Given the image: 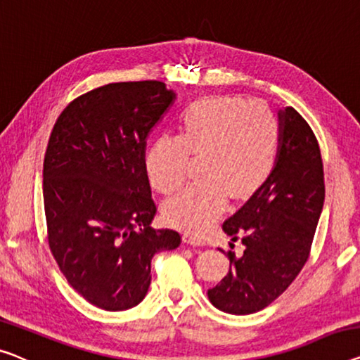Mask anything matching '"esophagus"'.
<instances>
[{"mask_svg":"<svg viewBox=\"0 0 360 360\" xmlns=\"http://www.w3.org/2000/svg\"><path fill=\"white\" fill-rule=\"evenodd\" d=\"M184 243L192 244V245H202L203 240L195 238V236H192V234H189V233H186V234H184Z\"/></svg>","mask_w":360,"mask_h":360,"instance_id":"34e87169","label":"esophagus"}]
</instances>
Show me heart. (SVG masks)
Listing matches in <instances>:
<instances>
[{"mask_svg":"<svg viewBox=\"0 0 360 360\" xmlns=\"http://www.w3.org/2000/svg\"><path fill=\"white\" fill-rule=\"evenodd\" d=\"M280 152V124L268 106L238 95L192 101L179 115L178 136L155 139L146 155L153 189L173 194L186 179L189 160L200 162L198 184L166 202L163 217L173 226L198 233L226 205L245 200L270 179Z\"/></svg>","mask_w":360,"mask_h":360,"instance_id":"heart-1","label":"heart"}]
</instances>
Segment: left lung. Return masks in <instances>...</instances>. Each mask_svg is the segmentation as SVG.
<instances>
[{
    "label": "left lung",
    "mask_w": 360,
    "mask_h": 360,
    "mask_svg": "<svg viewBox=\"0 0 360 360\" xmlns=\"http://www.w3.org/2000/svg\"><path fill=\"white\" fill-rule=\"evenodd\" d=\"M278 117L280 152L270 179L223 223L233 243L244 245L243 254L228 252V275L207 292L214 307L226 314L259 312L291 286L309 260L323 208L317 137L292 106Z\"/></svg>",
    "instance_id": "left-lung-1"
}]
</instances>
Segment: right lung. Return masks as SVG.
<instances>
[{"instance_id": "add662e5", "label": "right lung", "mask_w": 360, "mask_h": 360, "mask_svg": "<svg viewBox=\"0 0 360 360\" xmlns=\"http://www.w3.org/2000/svg\"><path fill=\"white\" fill-rule=\"evenodd\" d=\"M174 94L160 80L115 82L72 100L43 160L48 248L69 286L95 307L126 310L146 297L155 254L181 234L150 226L157 213L146 139Z\"/></svg>"}]
</instances>
